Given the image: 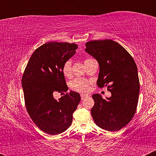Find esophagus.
<instances>
[{
	"label": "esophagus",
	"instance_id": "34e87169",
	"mask_svg": "<svg viewBox=\"0 0 156 156\" xmlns=\"http://www.w3.org/2000/svg\"><path fill=\"white\" fill-rule=\"evenodd\" d=\"M89 95V94H80V98H81V100H84L86 98H88Z\"/></svg>",
	"mask_w": 156,
	"mask_h": 156
}]
</instances>
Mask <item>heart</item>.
I'll list each match as a JSON object with an SVG mask.
<instances>
[{"label": "heart", "instance_id": "heart-1", "mask_svg": "<svg viewBox=\"0 0 156 156\" xmlns=\"http://www.w3.org/2000/svg\"><path fill=\"white\" fill-rule=\"evenodd\" d=\"M91 58H87L85 60L84 63L87 62ZM62 72L66 77H69L72 73V68H71V61L68 60L64 64L62 67ZM89 80L83 79V78H77L76 79L73 80L70 83V87L73 90L77 91L80 92H86L89 89Z\"/></svg>", "mask_w": 156, "mask_h": 156}]
</instances>
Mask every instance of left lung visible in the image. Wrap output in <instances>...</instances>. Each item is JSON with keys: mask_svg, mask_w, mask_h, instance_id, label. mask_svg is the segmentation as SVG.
Here are the masks:
<instances>
[{"mask_svg": "<svg viewBox=\"0 0 156 156\" xmlns=\"http://www.w3.org/2000/svg\"><path fill=\"white\" fill-rule=\"evenodd\" d=\"M85 51L99 64L98 86L108 87L112 93L106 99L93 94V119L102 129L120 130L130 122L136 110L140 87L136 64L129 53L112 39L89 41Z\"/></svg>", "mask_w": 156, "mask_h": 156, "instance_id": "8db88e82", "label": "left lung"}]
</instances>
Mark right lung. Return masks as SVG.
Instances as JSON below:
<instances>
[{
	"mask_svg": "<svg viewBox=\"0 0 156 156\" xmlns=\"http://www.w3.org/2000/svg\"><path fill=\"white\" fill-rule=\"evenodd\" d=\"M78 48L76 44L51 42L34 52L22 78L25 103L30 117L44 133L57 135L70 126L73 114L80 101L70 91L56 101L54 92H67L62 72L64 64Z\"/></svg>",
	"mask_w": 156,
	"mask_h": 156,
	"instance_id": "obj_1",
	"label": "right lung"
}]
</instances>
